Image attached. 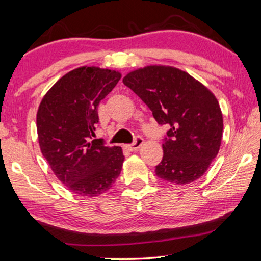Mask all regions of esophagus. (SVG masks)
Returning <instances> with one entry per match:
<instances>
[{"label": "esophagus", "mask_w": 261, "mask_h": 261, "mask_svg": "<svg viewBox=\"0 0 261 261\" xmlns=\"http://www.w3.org/2000/svg\"><path fill=\"white\" fill-rule=\"evenodd\" d=\"M142 143H143V139L141 138V136H136L135 140H134V142L130 143V144H127L126 148H127L128 150L133 151V150L139 149V148L142 146Z\"/></svg>", "instance_id": "obj_1"}]
</instances>
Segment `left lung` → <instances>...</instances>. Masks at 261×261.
Wrapping results in <instances>:
<instances>
[{"mask_svg": "<svg viewBox=\"0 0 261 261\" xmlns=\"http://www.w3.org/2000/svg\"><path fill=\"white\" fill-rule=\"evenodd\" d=\"M122 82L149 107L159 125L169 127L156 176L188 184L205 174L223 136V115L214 93L172 66H146L129 72Z\"/></svg>", "mask_w": 261, "mask_h": 261, "instance_id": "1", "label": "left lung"}]
</instances>
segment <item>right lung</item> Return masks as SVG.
Segmentation results:
<instances>
[{"mask_svg": "<svg viewBox=\"0 0 261 261\" xmlns=\"http://www.w3.org/2000/svg\"><path fill=\"white\" fill-rule=\"evenodd\" d=\"M121 73L95 66L70 71L44 95L37 111L41 151L57 178L71 191L94 197L107 191L121 172V147L92 140L99 102Z\"/></svg>", "mask_w": 261, "mask_h": 261, "instance_id": "1", "label": "right lung"}]
</instances>
